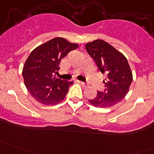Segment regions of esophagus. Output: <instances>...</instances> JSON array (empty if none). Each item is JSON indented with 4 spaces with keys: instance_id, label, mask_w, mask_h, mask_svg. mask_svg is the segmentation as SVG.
<instances>
[{
    "instance_id": "esophagus-1",
    "label": "esophagus",
    "mask_w": 154,
    "mask_h": 154,
    "mask_svg": "<svg viewBox=\"0 0 154 154\" xmlns=\"http://www.w3.org/2000/svg\"><path fill=\"white\" fill-rule=\"evenodd\" d=\"M77 82H78V83H80V84L81 85V86H84V87L87 86V84H86V83H83V82H82V81H80V80H77Z\"/></svg>"
}]
</instances>
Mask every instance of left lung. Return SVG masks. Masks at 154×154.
<instances>
[{"instance_id": "obj_1", "label": "left lung", "mask_w": 154, "mask_h": 154, "mask_svg": "<svg viewBox=\"0 0 154 154\" xmlns=\"http://www.w3.org/2000/svg\"><path fill=\"white\" fill-rule=\"evenodd\" d=\"M88 54L94 59L102 74L105 89L97 91L94 99L88 100L92 106L108 108L122 101L126 97L133 81V74L127 58L122 53L106 42L94 40L86 45Z\"/></svg>"}]
</instances>
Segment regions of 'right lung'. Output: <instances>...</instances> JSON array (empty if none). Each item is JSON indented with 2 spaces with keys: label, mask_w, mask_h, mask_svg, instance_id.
<instances>
[{
  "label": "right lung",
  "mask_w": 154,
  "mask_h": 154,
  "mask_svg": "<svg viewBox=\"0 0 154 154\" xmlns=\"http://www.w3.org/2000/svg\"><path fill=\"white\" fill-rule=\"evenodd\" d=\"M79 45L56 37L36 47L27 57L22 70L24 85L36 101L55 105L64 100L73 82L55 77L60 62Z\"/></svg>",
  "instance_id": "right-lung-1"
}]
</instances>
